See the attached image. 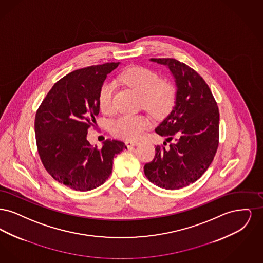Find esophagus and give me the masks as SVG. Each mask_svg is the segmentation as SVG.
<instances>
[{
  "label": "esophagus",
  "instance_id": "1",
  "mask_svg": "<svg viewBox=\"0 0 263 263\" xmlns=\"http://www.w3.org/2000/svg\"><path fill=\"white\" fill-rule=\"evenodd\" d=\"M125 144L128 148H130V147L137 146L138 144H139V142H138V141H131V140H129V141H126Z\"/></svg>",
  "mask_w": 263,
  "mask_h": 263
}]
</instances>
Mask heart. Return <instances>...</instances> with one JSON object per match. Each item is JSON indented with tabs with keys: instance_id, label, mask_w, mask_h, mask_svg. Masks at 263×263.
Here are the masks:
<instances>
[{
	"instance_id": "1",
	"label": "heart",
	"mask_w": 263,
	"mask_h": 263,
	"mask_svg": "<svg viewBox=\"0 0 263 263\" xmlns=\"http://www.w3.org/2000/svg\"><path fill=\"white\" fill-rule=\"evenodd\" d=\"M119 80L127 87L140 95L141 105L155 116L162 117L172 109L176 99L175 84L168 80L161 79L158 73L149 68L133 66L123 71ZM115 85L111 81H105L100 86L98 102L103 113L113 111V93ZM150 126L146 115H121L111 124V132L116 137L137 139L143 135Z\"/></svg>"
}]
</instances>
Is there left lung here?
I'll return each mask as SVG.
<instances>
[{"instance_id": "left-lung-1", "label": "left lung", "mask_w": 263, "mask_h": 263, "mask_svg": "<svg viewBox=\"0 0 263 263\" xmlns=\"http://www.w3.org/2000/svg\"><path fill=\"white\" fill-rule=\"evenodd\" d=\"M168 67L175 78V107L157 127L168 147L157 145L154 160L144 172L152 183L164 189L185 187L199 179L212 163L219 146L220 114L204 79L184 63L173 58H152Z\"/></svg>"}]
</instances>
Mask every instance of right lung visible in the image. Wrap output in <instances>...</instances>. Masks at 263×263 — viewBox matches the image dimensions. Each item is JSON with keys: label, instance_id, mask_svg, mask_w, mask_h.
Wrapping results in <instances>:
<instances>
[{"label": "right lung", "instance_id": "obj_1", "mask_svg": "<svg viewBox=\"0 0 263 263\" xmlns=\"http://www.w3.org/2000/svg\"><path fill=\"white\" fill-rule=\"evenodd\" d=\"M118 64L90 66L63 77L35 114L36 146L45 170L56 181L78 191L104 183L112 172L114 157L126 149L118 140L107 139L101 148L87 140L100 113V86Z\"/></svg>", "mask_w": 263, "mask_h": 263}]
</instances>
